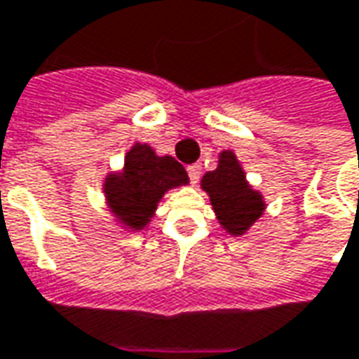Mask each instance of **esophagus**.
Wrapping results in <instances>:
<instances>
[{
	"label": "esophagus",
	"instance_id": "obj_1",
	"mask_svg": "<svg viewBox=\"0 0 359 359\" xmlns=\"http://www.w3.org/2000/svg\"><path fill=\"white\" fill-rule=\"evenodd\" d=\"M188 171V177H190V180L196 184L198 180H200V175H202V167H200V163H194V165H190L187 169Z\"/></svg>",
	"mask_w": 359,
	"mask_h": 359
}]
</instances>
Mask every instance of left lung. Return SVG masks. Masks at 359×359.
Returning <instances> with one entry per match:
<instances>
[{
  "label": "left lung",
  "mask_w": 359,
  "mask_h": 359,
  "mask_svg": "<svg viewBox=\"0 0 359 359\" xmlns=\"http://www.w3.org/2000/svg\"><path fill=\"white\" fill-rule=\"evenodd\" d=\"M200 187L210 196L219 225L233 237L245 235L266 210L262 194L250 187L237 155L229 149L217 155V169L205 172Z\"/></svg>",
  "instance_id": "8db88e82"
}]
</instances>
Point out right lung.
<instances>
[{"label": "right lung", "instance_id": "1", "mask_svg": "<svg viewBox=\"0 0 359 359\" xmlns=\"http://www.w3.org/2000/svg\"><path fill=\"white\" fill-rule=\"evenodd\" d=\"M188 184L184 167L171 155H157L151 145L134 144L120 172L102 182L109 212L122 229L142 231L149 225L167 190Z\"/></svg>", "mask_w": 359, "mask_h": 359}]
</instances>
